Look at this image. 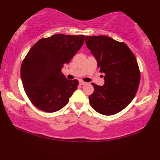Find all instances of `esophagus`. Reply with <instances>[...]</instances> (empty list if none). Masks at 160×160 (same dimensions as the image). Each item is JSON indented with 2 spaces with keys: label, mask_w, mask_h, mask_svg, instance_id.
<instances>
[{
  "label": "esophagus",
  "mask_w": 160,
  "mask_h": 160,
  "mask_svg": "<svg viewBox=\"0 0 160 160\" xmlns=\"http://www.w3.org/2000/svg\"><path fill=\"white\" fill-rule=\"evenodd\" d=\"M79 83H80V85H85V84H86V82L82 81V80H80V81H79Z\"/></svg>",
  "instance_id": "34e87169"
}]
</instances>
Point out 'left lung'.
Returning a JSON list of instances; mask_svg holds the SVG:
<instances>
[{
	"label": "left lung",
	"instance_id": "8db88e82",
	"mask_svg": "<svg viewBox=\"0 0 160 160\" xmlns=\"http://www.w3.org/2000/svg\"><path fill=\"white\" fill-rule=\"evenodd\" d=\"M85 41L104 74L103 86L92 83L94 92L89 103L101 114H116L132 101L138 89L141 73L136 58L126 43L109 37L89 36Z\"/></svg>",
	"mask_w": 160,
	"mask_h": 160
}]
</instances>
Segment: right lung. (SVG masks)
I'll return each instance as SVG.
<instances>
[{
	"label": "right lung",
	"mask_w": 160,
	"mask_h": 160,
	"mask_svg": "<svg viewBox=\"0 0 160 160\" xmlns=\"http://www.w3.org/2000/svg\"><path fill=\"white\" fill-rule=\"evenodd\" d=\"M85 35L57 34L42 38L31 48L21 66V78L28 98L37 108L48 113L65 107L78 80L62 73L84 43Z\"/></svg>",
	"instance_id": "obj_1"
}]
</instances>
